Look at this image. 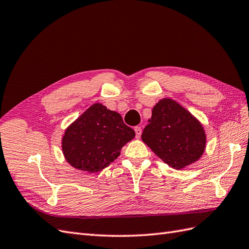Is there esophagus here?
Listing matches in <instances>:
<instances>
[{"label":"esophagus","instance_id":"obj_1","mask_svg":"<svg viewBox=\"0 0 249 249\" xmlns=\"http://www.w3.org/2000/svg\"><path fill=\"white\" fill-rule=\"evenodd\" d=\"M135 133H136V138H140V136H141V132H142V130H141V127L140 126H135Z\"/></svg>","mask_w":249,"mask_h":249}]
</instances>
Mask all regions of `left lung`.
<instances>
[{
    "instance_id": "left-lung-1",
    "label": "left lung",
    "mask_w": 249,
    "mask_h": 249,
    "mask_svg": "<svg viewBox=\"0 0 249 249\" xmlns=\"http://www.w3.org/2000/svg\"><path fill=\"white\" fill-rule=\"evenodd\" d=\"M141 139L163 162L176 169L197 161L207 141L198 120L170 99H163L154 107Z\"/></svg>"
}]
</instances>
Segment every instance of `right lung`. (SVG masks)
Listing matches in <instances>:
<instances>
[{
	"instance_id": "right-lung-1",
	"label": "right lung",
	"mask_w": 249,
	"mask_h": 249,
	"mask_svg": "<svg viewBox=\"0 0 249 249\" xmlns=\"http://www.w3.org/2000/svg\"><path fill=\"white\" fill-rule=\"evenodd\" d=\"M135 137L122 115L94 104L67 127L62 138L66 161L74 168L99 172L117 159L122 147Z\"/></svg>"
}]
</instances>
